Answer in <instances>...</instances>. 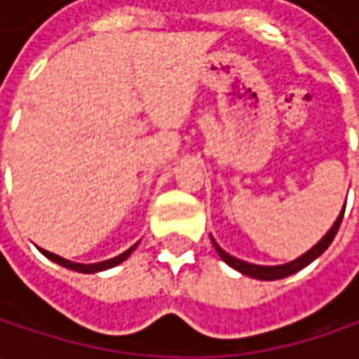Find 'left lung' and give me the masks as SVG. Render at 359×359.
<instances>
[{
	"mask_svg": "<svg viewBox=\"0 0 359 359\" xmlns=\"http://www.w3.org/2000/svg\"><path fill=\"white\" fill-rule=\"evenodd\" d=\"M344 212H346V205H344V210H341V214H339V217L336 219V224L332 226V229H330L324 238L311 248L308 254H304L302 257H297V259H294V262H290V264H283V266H255V264L241 262V259H238V257L226 254V252H224V250H222L214 240L212 241H214L215 252L219 254V257H222L228 266H231L233 269L241 271L243 276H250V278H255V280H268V282L269 280H282V278H287V276L296 273V271H299L302 268L310 266L316 257H320V255L324 254L325 250L330 248V243H332L334 238H336V233H338L339 226H341V219H344Z\"/></svg>",
	"mask_w": 359,
	"mask_h": 359,
	"instance_id": "8db88e82",
	"label": "left lung"
}]
</instances>
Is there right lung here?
<instances>
[{
    "label": "right lung",
    "instance_id": "right-lung-1",
    "mask_svg": "<svg viewBox=\"0 0 359 359\" xmlns=\"http://www.w3.org/2000/svg\"><path fill=\"white\" fill-rule=\"evenodd\" d=\"M135 245H137V243H135ZM135 245H131L130 250H126V252H123V254H119L118 257L105 259V262H100V264H74V262H69V259H63V257H60V255L51 254V252H46V250H39V252L46 255V257H49L51 262H55V264L63 266V268L74 269V271H81V273H95V271H102V269L114 268V266L121 264L123 259H128L131 252L135 250Z\"/></svg>",
    "mask_w": 359,
    "mask_h": 359
}]
</instances>
